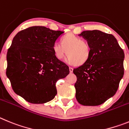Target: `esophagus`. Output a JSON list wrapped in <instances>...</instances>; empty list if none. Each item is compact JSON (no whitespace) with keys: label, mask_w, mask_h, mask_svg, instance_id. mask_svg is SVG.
<instances>
[{"label":"esophagus","mask_w":129,"mask_h":129,"mask_svg":"<svg viewBox=\"0 0 129 129\" xmlns=\"http://www.w3.org/2000/svg\"><path fill=\"white\" fill-rule=\"evenodd\" d=\"M69 72H70L71 73H72L73 72V68H72V67H69Z\"/></svg>","instance_id":"esophagus-1"}]
</instances>
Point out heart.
I'll return each mask as SVG.
<instances>
[{
	"label": "heart",
	"instance_id": "heart-1",
	"mask_svg": "<svg viewBox=\"0 0 129 129\" xmlns=\"http://www.w3.org/2000/svg\"><path fill=\"white\" fill-rule=\"evenodd\" d=\"M53 51L57 60H62L67 53V63L71 65H82L90 59L91 46L87 40L69 33L60 39V44L57 42L54 43Z\"/></svg>",
	"mask_w": 129,
	"mask_h": 129
}]
</instances>
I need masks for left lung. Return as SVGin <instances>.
<instances>
[{"mask_svg":"<svg viewBox=\"0 0 129 129\" xmlns=\"http://www.w3.org/2000/svg\"><path fill=\"white\" fill-rule=\"evenodd\" d=\"M79 35L90 44L91 54L88 62L73 70L76 100L83 105H101L115 94L123 76V50L111 34L92 30Z\"/></svg>","mask_w":129,"mask_h":129,"instance_id":"obj_1","label":"left lung"}]
</instances>
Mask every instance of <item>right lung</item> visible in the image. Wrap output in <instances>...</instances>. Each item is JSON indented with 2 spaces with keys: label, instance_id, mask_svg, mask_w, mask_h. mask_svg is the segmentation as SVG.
<instances>
[{
  "label": "right lung",
  "instance_id": "add662e5",
  "mask_svg": "<svg viewBox=\"0 0 129 129\" xmlns=\"http://www.w3.org/2000/svg\"><path fill=\"white\" fill-rule=\"evenodd\" d=\"M64 32L33 26L18 32L7 53L6 75L13 90L31 104H44L57 94L55 83L69 73L53 51Z\"/></svg>",
  "mask_w": 129,
  "mask_h": 129
}]
</instances>
